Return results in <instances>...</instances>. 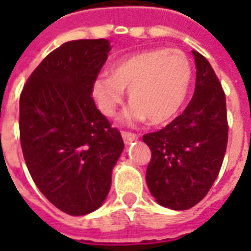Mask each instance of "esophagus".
<instances>
[{"instance_id": "34e87169", "label": "esophagus", "mask_w": 251, "mask_h": 251, "mask_svg": "<svg viewBox=\"0 0 251 251\" xmlns=\"http://www.w3.org/2000/svg\"><path fill=\"white\" fill-rule=\"evenodd\" d=\"M121 134H122V138H124L125 144H130V142L136 141L137 138H138L136 133H130V131H122Z\"/></svg>"}]
</instances>
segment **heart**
<instances>
[{
    "label": "heart",
    "mask_w": 251,
    "mask_h": 251,
    "mask_svg": "<svg viewBox=\"0 0 251 251\" xmlns=\"http://www.w3.org/2000/svg\"><path fill=\"white\" fill-rule=\"evenodd\" d=\"M192 79V67L179 50H152L121 59L109 68V76L94 82V95L100 111L114 114L129 90L131 104L126 110L127 122L145 117L152 124H163L177 114L184 103Z\"/></svg>",
    "instance_id": "1"
}]
</instances>
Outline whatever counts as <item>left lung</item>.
<instances>
[{
	"mask_svg": "<svg viewBox=\"0 0 251 251\" xmlns=\"http://www.w3.org/2000/svg\"><path fill=\"white\" fill-rule=\"evenodd\" d=\"M192 52L196 83L188 106L161 130L142 137L152 152L148 188L158 204L179 211L194 207L208 194L228 138L225 91L208 60Z\"/></svg>",
	"mask_w": 251,
	"mask_h": 251,
	"instance_id": "8db88e82",
	"label": "left lung"
}]
</instances>
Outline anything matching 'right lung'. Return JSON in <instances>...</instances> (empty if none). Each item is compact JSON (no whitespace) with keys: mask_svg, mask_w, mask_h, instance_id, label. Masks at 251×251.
<instances>
[{"mask_svg":"<svg viewBox=\"0 0 251 251\" xmlns=\"http://www.w3.org/2000/svg\"><path fill=\"white\" fill-rule=\"evenodd\" d=\"M106 39L74 40L52 51L20 95V141L32 179L52 204L86 215L106 199L124 141L94 103L107 60Z\"/></svg>","mask_w":251,"mask_h":251,"instance_id":"add662e5","label":"right lung"}]
</instances>
